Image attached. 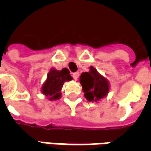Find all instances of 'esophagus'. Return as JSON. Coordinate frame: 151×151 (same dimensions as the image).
<instances>
[{"label":"esophagus","instance_id":"34e87169","mask_svg":"<svg viewBox=\"0 0 151 151\" xmlns=\"http://www.w3.org/2000/svg\"><path fill=\"white\" fill-rule=\"evenodd\" d=\"M78 76H79V73H78V72L73 73H72V77H73V79H75V80H77V79L78 78Z\"/></svg>","mask_w":151,"mask_h":151}]
</instances>
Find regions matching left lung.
I'll return each instance as SVG.
<instances>
[{"instance_id":"1","label":"left lung","mask_w":151,"mask_h":151,"mask_svg":"<svg viewBox=\"0 0 151 151\" xmlns=\"http://www.w3.org/2000/svg\"><path fill=\"white\" fill-rule=\"evenodd\" d=\"M90 72L82 73L80 82L82 86L86 99L89 101L97 102L107 95L109 86L107 80L99 74L97 70L91 67Z\"/></svg>"}]
</instances>
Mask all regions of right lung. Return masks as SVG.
<instances>
[{
	"mask_svg": "<svg viewBox=\"0 0 151 151\" xmlns=\"http://www.w3.org/2000/svg\"><path fill=\"white\" fill-rule=\"evenodd\" d=\"M72 77L70 76L69 69L64 68L60 71L52 69L48 73L47 81L42 87V91L45 95L49 97V99H58L60 97V90L65 81H70Z\"/></svg>",
	"mask_w": 151,
	"mask_h": 151,
	"instance_id": "1",
	"label": "right lung"
}]
</instances>
